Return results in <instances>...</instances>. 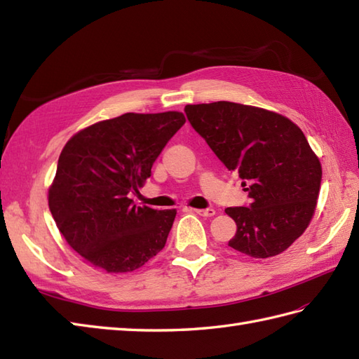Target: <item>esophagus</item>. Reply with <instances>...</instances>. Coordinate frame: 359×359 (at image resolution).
<instances>
[{
	"label": "esophagus",
	"instance_id": "34e87169",
	"mask_svg": "<svg viewBox=\"0 0 359 359\" xmlns=\"http://www.w3.org/2000/svg\"><path fill=\"white\" fill-rule=\"evenodd\" d=\"M196 215L203 216V217H212L216 215V210L215 208H207V210H193Z\"/></svg>",
	"mask_w": 359,
	"mask_h": 359
}]
</instances>
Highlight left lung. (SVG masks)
I'll use <instances>...</instances> for the list:
<instances>
[{
	"instance_id": "left-lung-1",
	"label": "left lung",
	"mask_w": 359,
	"mask_h": 359,
	"mask_svg": "<svg viewBox=\"0 0 359 359\" xmlns=\"http://www.w3.org/2000/svg\"><path fill=\"white\" fill-rule=\"evenodd\" d=\"M185 114L251 199L225 210L238 225L228 245L257 259L285 251L309 226L321 188L306 135L280 114L231 102L187 104Z\"/></svg>"
}]
</instances>
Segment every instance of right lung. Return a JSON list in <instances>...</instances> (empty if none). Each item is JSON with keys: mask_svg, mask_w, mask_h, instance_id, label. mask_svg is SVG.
<instances>
[{"mask_svg": "<svg viewBox=\"0 0 359 359\" xmlns=\"http://www.w3.org/2000/svg\"><path fill=\"white\" fill-rule=\"evenodd\" d=\"M185 123L177 111L103 120L75 134L60 154L49 210L67 243L97 269H140L165 247L175 210L137 207L168 140Z\"/></svg>", "mask_w": 359, "mask_h": 359, "instance_id": "right-lung-1", "label": "right lung"}]
</instances>
